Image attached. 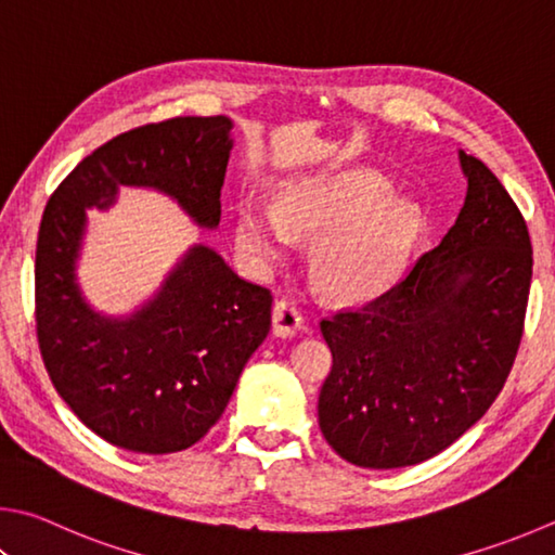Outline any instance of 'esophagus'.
I'll use <instances>...</instances> for the list:
<instances>
[{"mask_svg": "<svg viewBox=\"0 0 555 555\" xmlns=\"http://www.w3.org/2000/svg\"><path fill=\"white\" fill-rule=\"evenodd\" d=\"M271 322H274V335L276 337H294L296 332L304 330V315H300L298 306L294 300L281 298L271 310Z\"/></svg>", "mask_w": 555, "mask_h": 555, "instance_id": "1", "label": "esophagus"}]
</instances>
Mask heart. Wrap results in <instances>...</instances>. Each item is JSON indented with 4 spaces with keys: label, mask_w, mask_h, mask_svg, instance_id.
<instances>
[{
    "label": "heart",
    "mask_w": 555,
    "mask_h": 555,
    "mask_svg": "<svg viewBox=\"0 0 555 555\" xmlns=\"http://www.w3.org/2000/svg\"><path fill=\"white\" fill-rule=\"evenodd\" d=\"M390 196L392 186L371 169L300 175L279 186L271 208L240 206L235 243L251 267L271 269L298 235H315L308 251L315 286L341 304H364L396 281L425 228L415 204Z\"/></svg>",
    "instance_id": "1"
}]
</instances>
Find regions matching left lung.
Here are the masks:
<instances>
[{"mask_svg":"<svg viewBox=\"0 0 555 555\" xmlns=\"http://www.w3.org/2000/svg\"><path fill=\"white\" fill-rule=\"evenodd\" d=\"M466 201L386 294L320 322L332 351L322 437L361 468L437 456L486 415L515 364L531 286L519 208L478 157L459 150Z\"/></svg>","mask_w":555,"mask_h":555,"instance_id":"left-lung-1","label":"left lung"}]
</instances>
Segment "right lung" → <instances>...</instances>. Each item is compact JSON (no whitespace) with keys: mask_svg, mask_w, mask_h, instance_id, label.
Listing matches in <instances>:
<instances>
[{"mask_svg":"<svg viewBox=\"0 0 555 555\" xmlns=\"http://www.w3.org/2000/svg\"><path fill=\"white\" fill-rule=\"evenodd\" d=\"M230 130L225 116H179L120 133L87 155L43 210L40 357L69 410L118 449L175 453L206 437L271 327V291L194 245L133 315H102L77 284L87 208L114 206L118 186H147L172 196L196 225L216 228Z\"/></svg>","mask_w":555,"mask_h":555,"instance_id":"add662e5","label":"right lung"}]
</instances>
